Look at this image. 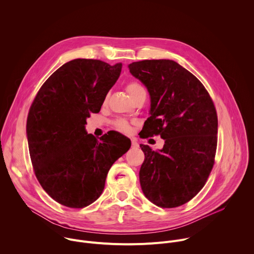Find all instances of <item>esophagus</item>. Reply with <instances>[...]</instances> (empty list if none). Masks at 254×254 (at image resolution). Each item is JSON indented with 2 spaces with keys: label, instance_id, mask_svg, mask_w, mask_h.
Segmentation results:
<instances>
[{
  "label": "esophagus",
  "instance_id": "34e87169",
  "mask_svg": "<svg viewBox=\"0 0 254 254\" xmlns=\"http://www.w3.org/2000/svg\"><path fill=\"white\" fill-rule=\"evenodd\" d=\"M131 147L132 148H138V142L136 138H131Z\"/></svg>",
  "mask_w": 254,
  "mask_h": 254
}]
</instances>
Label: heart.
I'll use <instances>...</instances> for the list:
<instances>
[{
  "mask_svg": "<svg viewBox=\"0 0 254 254\" xmlns=\"http://www.w3.org/2000/svg\"><path fill=\"white\" fill-rule=\"evenodd\" d=\"M127 90L129 94V96L132 98L134 95H136L139 91H142L144 90L142 88V86L136 82H129L127 85ZM116 128L122 132H129L130 131V125L127 121L126 120H123V119H119L117 121H115L114 123Z\"/></svg>",
  "mask_w": 254,
  "mask_h": 254,
  "instance_id": "obj_1",
  "label": "heart"
}]
</instances>
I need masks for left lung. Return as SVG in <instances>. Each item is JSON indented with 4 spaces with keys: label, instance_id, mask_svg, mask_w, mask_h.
<instances>
[{
    "label": "left lung",
    "instance_id": "8db88e82",
    "mask_svg": "<svg viewBox=\"0 0 254 254\" xmlns=\"http://www.w3.org/2000/svg\"><path fill=\"white\" fill-rule=\"evenodd\" d=\"M128 69L151 96V117L139 136L165 139L158 152L139 146L144 153L141 190L159 207L181 206L200 192L214 165L218 129L214 103L199 79L173 60L132 62Z\"/></svg>",
    "mask_w": 254,
    "mask_h": 254
}]
</instances>
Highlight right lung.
Instances as JSON below:
<instances>
[{"mask_svg":"<svg viewBox=\"0 0 254 254\" xmlns=\"http://www.w3.org/2000/svg\"><path fill=\"white\" fill-rule=\"evenodd\" d=\"M123 64L74 59L44 82L28 114L27 138L36 178L56 202L83 208L101 195L113 164L126 154L129 139L110 131L97 140L85 129L121 75Z\"/></svg>","mask_w":254,"mask_h":254,"instance_id":"right-lung-1","label":"right lung"}]
</instances>
